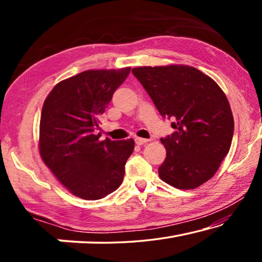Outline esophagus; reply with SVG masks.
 Returning a JSON list of instances; mask_svg holds the SVG:
<instances>
[{"label": "esophagus", "mask_w": 262, "mask_h": 262, "mask_svg": "<svg viewBox=\"0 0 262 262\" xmlns=\"http://www.w3.org/2000/svg\"><path fill=\"white\" fill-rule=\"evenodd\" d=\"M147 142H149L148 139H141V137H136V139H135V143L137 145H143V144L147 143Z\"/></svg>", "instance_id": "esophagus-1"}]
</instances>
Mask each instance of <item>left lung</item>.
Segmentation results:
<instances>
[{
	"label": "left lung",
	"instance_id": "obj_1",
	"mask_svg": "<svg viewBox=\"0 0 262 262\" xmlns=\"http://www.w3.org/2000/svg\"><path fill=\"white\" fill-rule=\"evenodd\" d=\"M174 132L162 137L166 158L158 167L163 181L179 189L205 184L219 170L233 136V117L215 81L188 66L132 70Z\"/></svg>",
	"mask_w": 262,
	"mask_h": 262
}]
</instances>
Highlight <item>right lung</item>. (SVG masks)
<instances>
[{"mask_svg": "<svg viewBox=\"0 0 262 262\" xmlns=\"http://www.w3.org/2000/svg\"><path fill=\"white\" fill-rule=\"evenodd\" d=\"M130 68L86 70L56 84L43 103L39 150L70 193L99 200L117 190L134 140L99 141L100 117Z\"/></svg>", "mask_w": 262, "mask_h": 262, "instance_id": "obj_1", "label": "right lung"}]
</instances>
